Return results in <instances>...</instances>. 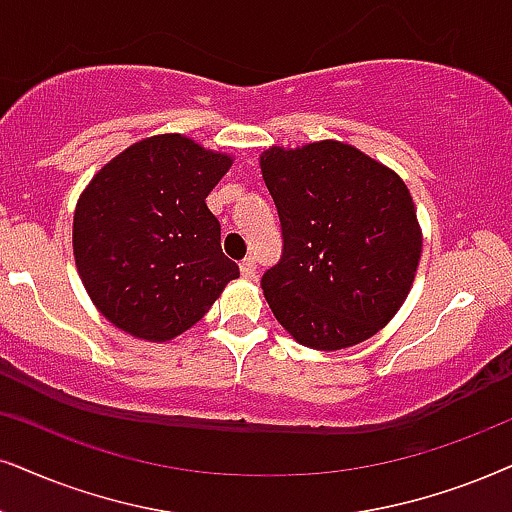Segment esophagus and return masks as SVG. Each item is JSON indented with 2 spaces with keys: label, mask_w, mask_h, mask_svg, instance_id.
Returning <instances> with one entry per match:
<instances>
[{
  "label": "esophagus",
  "mask_w": 512,
  "mask_h": 512,
  "mask_svg": "<svg viewBox=\"0 0 512 512\" xmlns=\"http://www.w3.org/2000/svg\"><path fill=\"white\" fill-rule=\"evenodd\" d=\"M241 274H243V278H255V274H257L255 257H245V260L241 262Z\"/></svg>",
  "instance_id": "34e87169"
}]
</instances>
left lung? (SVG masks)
<instances>
[{
    "mask_svg": "<svg viewBox=\"0 0 512 512\" xmlns=\"http://www.w3.org/2000/svg\"><path fill=\"white\" fill-rule=\"evenodd\" d=\"M283 226V257L262 276L276 321L304 347L335 352L392 321L416 278L423 231L404 179L345 141L260 155Z\"/></svg>",
    "mask_w": 512,
    "mask_h": 512,
    "instance_id": "8db88e82",
    "label": "left lung"
}]
</instances>
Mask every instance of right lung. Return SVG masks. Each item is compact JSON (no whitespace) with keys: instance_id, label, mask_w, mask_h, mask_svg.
I'll return each mask as SVG.
<instances>
[{"instance_id":"add662e5","label":"right lung","mask_w":512,"mask_h":512,"mask_svg":"<svg viewBox=\"0 0 512 512\" xmlns=\"http://www.w3.org/2000/svg\"><path fill=\"white\" fill-rule=\"evenodd\" d=\"M231 165L234 155L184 134H155L84 186L73 215L75 267L115 328L170 342L241 274L222 252V229L205 203Z\"/></svg>"}]
</instances>
